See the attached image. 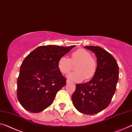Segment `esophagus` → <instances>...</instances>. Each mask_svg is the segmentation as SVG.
I'll list each match as a JSON object with an SVG mask.
<instances>
[{
  "mask_svg": "<svg viewBox=\"0 0 132 132\" xmlns=\"http://www.w3.org/2000/svg\"><path fill=\"white\" fill-rule=\"evenodd\" d=\"M70 82H71V81H70V80H66V83H67V84L70 83Z\"/></svg>",
  "mask_w": 132,
  "mask_h": 132,
  "instance_id": "34e87169",
  "label": "esophagus"
}]
</instances>
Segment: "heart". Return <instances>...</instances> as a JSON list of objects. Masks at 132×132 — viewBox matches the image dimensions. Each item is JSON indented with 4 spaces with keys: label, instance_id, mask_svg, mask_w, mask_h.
<instances>
[{
    "label": "heart",
    "instance_id": "obj_1",
    "mask_svg": "<svg viewBox=\"0 0 132 132\" xmlns=\"http://www.w3.org/2000/svg\"><path fill=\"white\" fill-rule=\"evenodd\" d=\"M76 65L77 71L69 74L68 78L75 81H81L86 78L89 79L95 75L97 69V62L92 57L89 52L85 49H78L70 54V59L62 56L58 61L57 66L63 74H68L73 69V64Z\"/></svg>",
    "mask_w": 132,
    "mask_h": 132
}]
</instances>
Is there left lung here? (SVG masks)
<instances>
[{
  "mask_svg": "<svg viewBox=\"0 0 132 132\" xmlns=\"http://www.w3.org/2000/svg\"><path fill=\"white\" fill-rule=\"evenodd\" d=\"M85 47L95 53L97 72L88 82L76 84L72 100L79 111L91 115L99 113L109 105L119 79V66L114 57L101 47Z\"/></svg>",
  "mask_w": 132,
  "mask_h": 132,
  "instance_id": "left-lung-1",
  "label": "left lung"
}]
</instances>
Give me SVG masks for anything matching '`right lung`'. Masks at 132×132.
Listing matches in <instances>:
<instances>
[{"mask_svg":"<svg viewBox=\"0 0 132 132\" xmlns=\"http://www.w3.org/2000/svg\"><path fill=\"white\" fill-rule=\"evenodd\" d=\"M75 46H41L25 58L17 80V98L25 110L40 113L53 103L66 83L58 61Z\"/></svg>","mask_w":132,"mask_h":132,"instance_id":"add662e5","label":"right lung"}]
</instances>
